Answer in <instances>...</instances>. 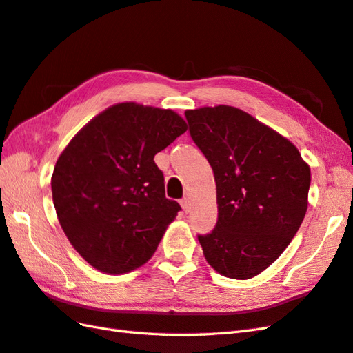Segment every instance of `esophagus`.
I'll list each match as a JSON object with an SVG mask.
<instances>
[{
	"label": "esophagus",
	"mask_w": 353,
	"mask_h": 353,
	"mask_svg": "<svg viewBox=\"0 0 353 353\" xmlns=\"http://www.w3.org/2000/svg\"><path fill=\"white\" fill-rule=\"evenodd\" d=\"M179 203H181V206H183V210L185 211V212H188L190 211V208H192V205H190V199H188V197H183L181 201H179Z\"/></svg>",
	"instance_id": "1"
}]
</instances>
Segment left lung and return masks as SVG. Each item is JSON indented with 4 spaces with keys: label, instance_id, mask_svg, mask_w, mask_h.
<instances>
[{
    "label": "left lung",
    "instance_id": "left-lung-1",
    "mask_svg": "<svg viewBox=\"0 0 353 353\" xmlns=\"http://www.w3.org/2000/svg\"><path fill=\"white\" fill-rule=\"evenodd\" d=\"M188 132L212 168L219 217L197 235L203 256L245 280L279 259L307 211L310 168L294 143L232 106L187 110Z\"/></svg>",
    "mask_w": 353,
    "mask_h": 353
}]
</instances>
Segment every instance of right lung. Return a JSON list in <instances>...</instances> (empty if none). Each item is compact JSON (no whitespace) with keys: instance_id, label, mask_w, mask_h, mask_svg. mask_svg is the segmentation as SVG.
<instances>
[{"instance_id":"obj_1","label":"right lung","mask_w":353,"mask_h":353,"mask_svg":"<svg viewBox=\"0 0 353 353\" xmlns=\"http://www.w3.org/2000/svg\"><path fill=\"white\" fill-rule=\"evenodd\" d=\"M185 130L169 109L119 103L91 119L57 160L50 185L59 225L94 268L124 274L156 252L181 206L165 196L154 156Z\"/></svg>"}]
</instances>
